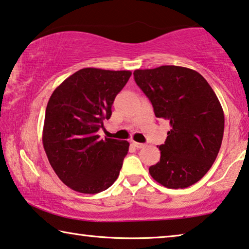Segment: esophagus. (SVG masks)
I'll list each match as a JSON object with an SVG mask.
<instances>
[{
    "label": "esophagus",
    "mask_w": 249,
    "mask_h": 249,
    "mask_svg": "<svg viewBox=\"0 0 249 249\" xmlns=\"http://www.w3.org/2000/svg\"><path fill=\"white\" fill-rule=\"evenodd\" d=\"M132 144L137 148H143L144 146H145V144H144V143H139V142H135V141H133Z\"/></svg>",
    "instance_id": "esophagus-1"
}]
</instances>
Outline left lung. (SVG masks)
<instances>
[{
    "label": "left lung",
    "mask_w": 249,
    "mask_h": 249,
    "mask_svg": "<svg viewBox=\"0 0 249 249\" xmlns=\"http://www.w3.org/2000/svg\"><path fill=\"white\" fill-rule=\"evenodd\" d=\"M134 79L158 118L170 122L161 158L148 172L169 189L195 184L209 171L219 153L225 128L224 110L207 80L196 70L179 66L137 69Z\"/></svg>",
    "instance_id": "left-lung-1"
}]
</instances>
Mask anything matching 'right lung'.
Returning a JSON list of instances; mask_svg holds the SVG:
<instances>
[{"label":"right lung","mask_w":249,"mask_h":249,"mask_svg":"<svg viewBox=\"0 0 249 249\" xmlns=\"http://www.w3.org/2000/svg\"><path fill=\"white\" fill-rule=\"evenodd\" d=\"M129 70L84 68L54 89L48 102L42 143L51 166L62 182L80 194L108 189L118 178L128 151L127 141L99 139L109 120L116 95Z\"/></svg>","instance_id":"right-lung-1"}]
</instances>
